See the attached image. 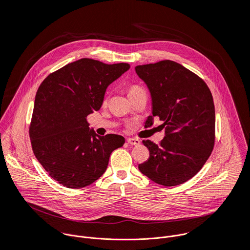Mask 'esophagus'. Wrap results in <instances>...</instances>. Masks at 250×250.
Returning a JSON list of instances; mask_svg holds the SVG:
<instances>
[{
	"label": "esophagus",
	"mask_w": 250,
	"mask_h": 250,
	"mask_svg": "<svg viewBox=\"0 0 250 250\" xmlns=\"http://www.w3.org/2000/svg\"><path fill=\"white\" fill-rule=\"evenodd\" d=\"M126 141L128 142L129 145H131V146H139V145H140V140H139V139H137V138L128 137V138L126 139Z\"/></svg>",
	"instance_id": "obj_1"
}]
</instances>
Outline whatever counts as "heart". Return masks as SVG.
Returning a JSON list of instances; mask_svg holds the SVG:
<instances>
[{"instance_id": "heart-1", "label": "heart", "mask_w": 250, "mask_h": 250, "mask_svg": "<svg viewBox=\"0 0 250 250\" xmlns=\"http://www.w3.org/2000/svg\"><path fill=\"white\" fill-rule=\"evenodd\" d=\"M144 89H142L141 87H139V86H137V85H133V86H131L129 89H128V95H132V94H135V93H137V92H139V91H142ZM105 102V101H104Z\"/></svg>"}]
</instances>
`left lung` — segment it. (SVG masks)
Listing matches in <instances>:
<instances>
[{
  "instance_id": "1",
  "label": "left lung",
  "mask_w": 250,
  "mask_h": 250,
  "mask_svg": "<svg viewBox=\"0 0 250 250\" xmlns=\"http://www.w3.org/2000/svg\"><path fill=\"white\" fill-rule=\"evenodd\" d=\"M135 72L151 95L152 116L163 122L159 145L144 140L149 158L139 171L165 187L185 183L204 166L215 146V105L211 93L198 75L171 60L138 65Z\"/></svg>"
}]
</instances>
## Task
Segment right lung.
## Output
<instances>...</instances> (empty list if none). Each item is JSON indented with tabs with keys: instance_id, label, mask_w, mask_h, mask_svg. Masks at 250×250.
Wrapping results in <instances>:
<instances>
[{
	"instance_id": "add662e5",
	"label": "right lung",
	"mask_w": 250,
	"mask_h": 250,
	"mask_svg": "<svg viewBox=\"0 0 250 250\" xmlns=\"http://www.w3.org/2000/svg\"><path fill=\"white\" fill-rule=\"evenodd\" d=\"M129 67L82 58L41 84L29 137L35 157L59 184L80 189L94 183L108 167L111 153L124 146L122 135L96 134L87 116L101 109L106 88Z\"/></svg>"
}]
</instances>
